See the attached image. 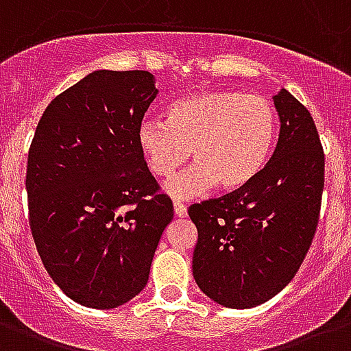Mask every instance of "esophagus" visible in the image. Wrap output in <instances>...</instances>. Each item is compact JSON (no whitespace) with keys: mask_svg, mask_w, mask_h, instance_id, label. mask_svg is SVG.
Segmentation results:
<instances>
[{"mask_svg":"<svg viewBox=\"0 0 351 351\" xmlns=\"http://www.w3.org/2000/svg\"><path fill=\"white\" fill-rule=\"evenodd\" d=\"M173 214L176 217H186V206L179 201H173Z\"/></svg>","mask_w":351,"mask_h":351,"instance_id":"1","label":"esophagus"}]
</instances>
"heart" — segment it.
<instances>
[{
    "instance_id": "b5f03b06",
    "label": "heart",
    "mask_w": 351,
    "mask_h": 351,
    "mask_svg": "<svg viewBox=\"0 0 351 351\" xmlns=\"http://www.w3.org/2000/svg\"><path fill=\"white\" fill-rule=\"evenodd\" d=\"M276 136V106L265 96L208 90L173 101L167 123H143L137 145L159 179L172 178L192 152L195 165L167 184L172 197L190 199L215 184L223 192L246 189L265 170Z\"/></svg>"
}]
</instances>
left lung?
I'll list each match as a JSON object with an SVG mask.
<instances>
[{
    "mask_svg": "<svg viewBox=\"0 0 351 351\" xmlns=\"http://www.w3.org/2000/svg\"><path fill=\"white\" fill-rule=\"evenodd\" d=\"M279 141L246 189L192 204L197 228L193 279L226 308L259 306L299 270L317 230L324 152L306 106L282 88L274 96Z\"/></svg>",
    "mask_w": 351,
    "mask_h": 351,
    "instance_id": "left-lung-1",
    "label": "left lung"
}]
</instances>
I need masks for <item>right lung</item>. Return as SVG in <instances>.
Returning <instances> with one entry per match:
<instances>
[{
    "instance_id": "obj_1",
    "label": "right lung",
    "mask_w": 351,
    "mask_h": 351,
    "mask_svg": "<svg viewBox=\"0 0 351 351\" xmlns=\"http://www.w3.org/2000/svg\"><path fill=\"white\" fill-rule=\"evenodd\" d=\"M158 96L147 70H96L50 101L27 162L29 223L52 281L110 310L147 287L172 201L137 145Z\"/></svg>"
}]
</instances>
